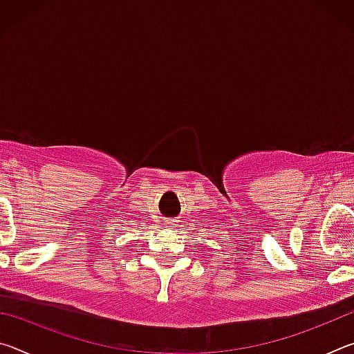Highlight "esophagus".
Segmentation results:
<instances>
[{"instance_id": "esophagus-1", "label": "esophagus", "mask_w": 354, "mask_h": 354, "mask_svg": "<svg viewBox=\"0 0 354 354\" xmlns=\"http://www.w3.org/2000/svg\"><path fill=\"white\" fill-rule=\"evenodd\" d=\"M176 221L175 220H170V221H167V225H175Z\"/></svg>"}]
</instances>
